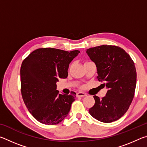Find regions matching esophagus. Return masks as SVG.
<instances>
[{"label":"esophagus","instance_id":"1","mask_svg":"<svg viewBox=\"0 0 147 147\" xmlns=\"http://www.w3.org/2000/svg\"><path fill=\"white\" fill-rule=\"evenodd\" d=\"M76 96L77 97H84V96H86V94L82 93V92H79V93H77Z\"/></svg>","mask_w":147,"mask_h":147}]
</instances>
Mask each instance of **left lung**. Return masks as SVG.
I'll return each instance as SVG.
<instances>
[{
    "label": "left lung",
    "mask_w": 147,
    "mask_h": 147,
    "mask_svg": "<svg viewBox=\"0 0 147 147\" xmlns=\"http://www.w3.org/2000/svg\"><path fill=\"white\" fill-rule=\"evenodd\" d=\"M95 63L98 81L108 89L105 96L94 95V106L89 109L90 115L99 121L111 123L120 119L130 107L134 96L137 73L131 57L121 47L98 46L86 50Z\"/></svg>",
    "instance_id": "1"
}]
</instances>
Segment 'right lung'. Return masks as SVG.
I'll list each match as a JSON object with an SVG mask.
<instances>
[{
	"label": "right lung",
	"mask_w": 147,
	"mask_h": 147,
	"mask_svg": "<svg viewBox=\"0 0 147 147\" xmlns=\"http://www.w3.org/2000/svg\"><path fill=\"white\" fill-rule=\"evenodd\" d=\"M79 51L53 48L36 49L24 59L21 67L22 97L32 116L40 123L54 125L67 116L76 93L61 94L56 90L59 78L68 76L69 63Z\"/></svg>",
	"instance_id": "1"
}]
</instances>
